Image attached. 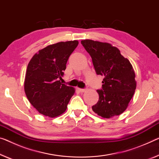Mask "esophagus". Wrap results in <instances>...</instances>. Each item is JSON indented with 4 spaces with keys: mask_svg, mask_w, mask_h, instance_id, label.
Instances as JSON below:
<instances>
[{
    "mask_svg": "<svg viewBox=\"0 0 159 159\" xmlns=\"http://www.w3.org/2000/svg\"><path fill=\"white\" fill-rule=\"evenodd\" d=\"M86 89H79V91L80 92H84L85 91H86Z\"/></svg>",
    "mask_w": 159,
    "mask_h": 159,
    "instance_id": "34e87169",
    "label": "esophagus"
}]
</instances>
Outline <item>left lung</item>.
I'll return each mask as SVG.
<instances>
[{
	"label": "left lung",
	"mask_w": 159,
	"mask_h": 159,
	"mask_svg": "<svg viewBox=\"0 0 159 159\" xmlns=\"http://www.w3.org/2000/svg\"><path fill=\"white\" fill-rule=\"evenodd\" d=\"M81 43L91 56L97 74L104 77L102 89L97 90L99 101L92 110L106 119L119 115L128 107L136 88L132 65L108 43L83 40Z\"/></svg>",
	"instance_id": "1"
}]
</instances>
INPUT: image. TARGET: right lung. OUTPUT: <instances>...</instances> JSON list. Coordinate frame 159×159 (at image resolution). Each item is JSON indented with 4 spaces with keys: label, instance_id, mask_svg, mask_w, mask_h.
I'll list each match as a JSON object with an SVG mask.
<instances>
[{
    "label": "right lung",
    "instance_id": "1",
    "mask_svg": "<svg viewBox=\"0 0 159 159\" xmlns=\"http://www.w3.org/2000/svg\"><path fill=\"white\" fill-rule=\"evenodd\" d=\"M77 40L60 42L40 50L27 67L24 90L30 104L44 116L55 118L66 111L75 89L62 84L68 58Z\"/></svg>",
    "mask_w": 159,
    "mask_h": 159
}]
</instances>
